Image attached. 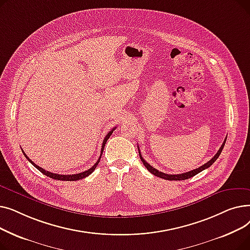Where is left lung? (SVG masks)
<instances>
[{"mask_svg": "<svg viewBox=\"0 0 250 250\" xmlns=\"http://www.w3.org/2000/svg\"><path fill=\"white\" fill-rule=\"evenodd\" d=\"M226 139H227V138H226ZM226 139H225L224 143L222 144V146H221V148L219 149V151L217 152V154L213 157V158H212L211 160L208 161L207 163H205L204 165H202V166L199 167V168L193 169V170H191V171H188V172H186V173H181V174H167V173L160 172L159 170L155 169V168L152 167L149 163H147L145 160H144V158H143L142 155H141V152H140V149H139V148H138V150H139L140 158H141L143 164L145 165V167L149 170V171H150L152 174H154L155 176H158V177L163 178V179H166V180H185V179H188V178H190V177L196 175L198 173H200L201 171H203V170H205V169H207V168H208L209 166H211V165L218 159V157L220 156V154H221L223 148H224V145H225V143H226Z\"/></svg>", "mask_w": 250, "mask_h": 250, "instance_id": "left-lung-1", "label": "left lung"}]
</instances>
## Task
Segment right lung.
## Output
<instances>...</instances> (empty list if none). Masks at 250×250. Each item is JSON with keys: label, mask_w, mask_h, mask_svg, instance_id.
<instances>
[{"label": "right lung", "mask_w": 250, "mask_h": 250, "mask_svg": "<svg viewBox=\"0 0 250 250\" xmlns=\"http://www.w3.org/2000/svg\"><path fill=\"white\" fill-rule=\"evenodd\" d=\"M115 129V127L114 128H112L110 132L106 135V137L104 138V140H103V143H102V146H101V154H100V157L98 158V160H97V162L92 166L90 169H88V170H86V171H84V172H81V173H77V174H67V175H62V174H57V173H51V172H49V171H46V170H44V169H42V167H39V166H37L32 160H30L29 159V157H27V155H26L25 153H24V151L22 150V152H23V154H24V156L26 157V159H27L35 168H37L39 171L41 172H42L44 175H46V176H48V177H50V178H52V179H57V180H64V181H75V180H79V179H83V178H85V177H87L88 175H90L92 172L94 171L95 170V168L97 167V165H98V163H99V161H100V158H101V155H102V153H103V149H104V146H105V144H106V141L109 139V137L111 136V134L113 133V130Z\"/></svg>", "instance_id": "1"}]
</instances>
